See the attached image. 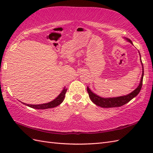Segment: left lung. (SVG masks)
Masks as SVG:
<instances>
[{
    "label": "left lung",
    "mask_w": 153,
    "mask_h": 153,
    "mask_svg": "<svg viewBox=\"0 0 153 153\" xmlns=\"http://www.w3.org/2000/svg\"><path fill=\"white\" fill-rule=\"evenodd\" d=\"M127 40H128L129 43H132V41L130 39H127ZM141 62L143 65L141 60ZM143 72V74L140 83H139V86L134 91L129 93L128 95L114 97V98H102V97H100L98 95H95V93H93L89 89V87H87V92L89 93V98L92 100V102L93 103H95L96 105L102 107V108H113V107H120L124 105L126 103L130 101L132 99H134L135 97L137 96L139 93L140 92L143 85V78L144 74Z\"/></svg>",
    "instance_id": "8db88e82"
}]
</instances>
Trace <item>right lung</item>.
Masks as SVG:
<instances>
[{"mask_svg": "<svg viewBox=\"0 0 153 153\" xmlns=\"http://www.w3.org/2000/svg\"><path fill=\"white\" fill-rule=\"evenodd\" d=\"M66 91H67V89L64 88L60 95L58 96L57 98L55 99L54 100H53V101H51L50 102L43 104V105H27V104H26V106H28L29 107H31V108H35V109H47V108H54V107L60 105V104L63 102Z\"/></svg>", "mask_w": 153, "mask_h": 153, "instance_id": "1", "label": "right lung"}]
</instances>
